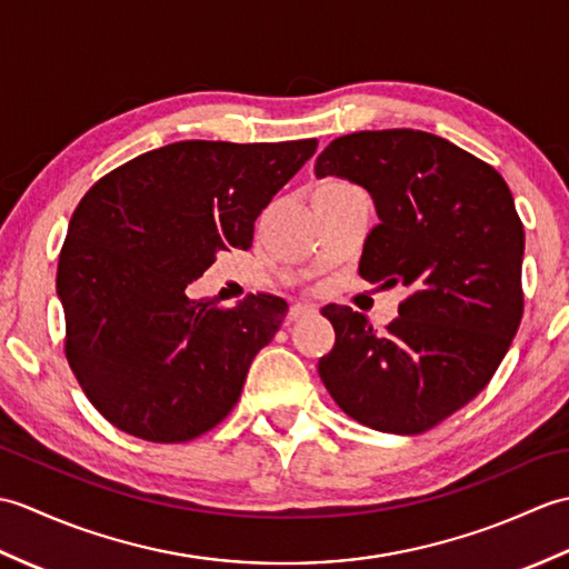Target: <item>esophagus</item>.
<instances>
[{
	"label": "esophagus",
	"instance_id": "esophagus-1",
	"mask_svg": "<svg viewBox=\"0 0 569 569\" xmlns=\"http://www.w3.org/2000/svg\"><path fill=\"white\" fill-rule=\"evenodd\" d=\"M316 312V308L312 306H306V303H296L291 306V310H288V320H300V318H308Z\"/></svg>",
	"mask_w": 569,
	"mask_h": 569
}]
</instances>
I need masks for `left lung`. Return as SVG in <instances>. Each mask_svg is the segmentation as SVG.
<instances>
[{
    "label": "left lung",
    "mask_w": 569,
    "mask_h": 569,
    "mask_svg": "<svg viewBox=\"0 0 569 569\" xmlns=\"http://www.w3.org/2000/svg\"><path fill=\"white\" fill-rule=\"evenodd\" d=\"M316 176L369 190L379 224L359 276L410 288L381 332L352 308H322L335 347L320 379L361 426L426 432L485 389L521 325L526 234L511 190L489 163L418 129L335 139Z\"/></svg>",
    "instance_id": "left-lung-1"
}]
</instances>
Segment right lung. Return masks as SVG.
<instances>
[{
    "label": "right lung",
    "instance_id": "right-lung-1",
    "mask_svg": "<svg viewBox=\"0 0 569 569\" xmlns=\"http://www.w3.org/2000/svg\"><path fill=\"white\" fill-rule=\"evenodd\" d=\"M316 149L318 139L176 141L84 192L56 288L68 365L114 428L188 442L234 408L288 303L257 293L222 308L188 298V286L220 251L251 247L257 217Z\"/></svg>",
    "mask_w": 569,
    "mask_h": 569
}]
</instances>
